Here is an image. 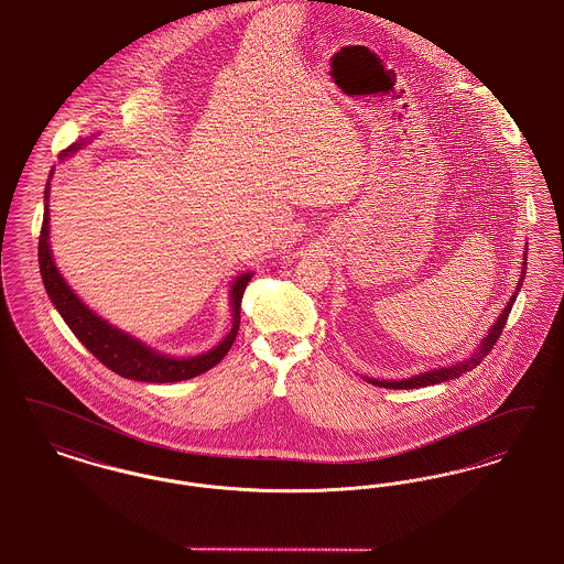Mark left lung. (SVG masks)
Returning a JSON list of instances; mask_svg holds the SVG:
<instances>
[{
  "label": "left lung",
  "mask_w": 564,
  "mask_h": 564,
  "mask_svg": "<svg viewBox=\"0 0 564 564\" xmlns=\"http://www.w3.org/2000/svg\"><path fill=\"white\" fill-rule=\"evenodd\" d=\"M524 260H527V256H524ZM522 269L527 270V262L522 264ZM524 270H522V276H520L518 288H516L518 292H520L522 281H524ZM518 292L511 295L510 302H508V306H506V311L501 313V317L497 319V323L490 327V332H488V336L484 338L480 349L476 350L467 361H460V364H456V366H448V368H440V370H431V372H425V375L414 376V378H405V380H376V378H370V382L376 384V387H384V389H419V387H430V384H437V382H444V380H453V378H458V376H463L465 372L474 370V368L482 361L484 357L492 350V347L497 345V340L501 338L503 327L508 325V317H510L511 306H513V302H516V295H518Z\"/></svg>",
  "instance_id": "left-lung-1"
}]
</instances>
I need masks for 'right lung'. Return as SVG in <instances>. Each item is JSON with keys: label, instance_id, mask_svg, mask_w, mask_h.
Returning <instances> with one entry per match:
<instances>
[{"label": "right lung", "instance_id": "obj_1", "mask_svg": "<svg viewBox=\"0 0 564 564\" xmlns=\"http://www.w3.org/2000/svg\"><path fill=\"white\" fill-rule=\"evenodd\" d=\"M82 143H74L67 150H63V156L74 154L80 150ZM48 189L51 184H46V200H48ZM40 272L44 288L48 292V297L53 300L56 311L61 313L63 322L69 325V329L76 334L86 349L90 350L106 368L116 375L131 378V380H141V382H180L188 380L194 376L203 375L217 366L226 352L232 347L239 325H241V302L245 288L251 279L253 272L241 274L235 285H232V329L228 336L209 352H203L198 357H188V359H173L164 357L156 350L148 349L139 340L131 338L129 334L111 327L108 322L97 317L93 311H88L80 302V297L69 290V285L63 281L58 270L54 267L53 256H51V245H48V205L44 207V221L40 230Z\"/></svg>", "mask_w": 564, "mask_h": 564}]
</instances>
